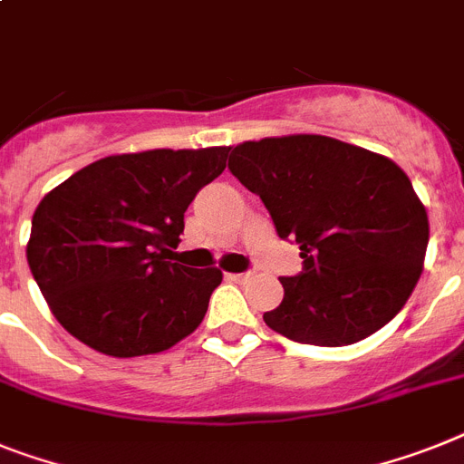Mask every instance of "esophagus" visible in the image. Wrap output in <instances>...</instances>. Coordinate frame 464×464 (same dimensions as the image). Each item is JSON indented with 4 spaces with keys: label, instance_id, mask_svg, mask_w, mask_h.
I'll list each match as a JSON object with an SVG mask.
<instances>
[{
    "label": "esophagus",
    "instance_id": "esophagus-1",
    "mask_svg": "<svg viewBox=\"0 0 464 464\" xmlns=\"http://www.w3.org/2000/svg\"><path fill=\"white\" fill-rule=\"evenodd\" d=\"M232 282H248V279L254 277V273H235V275H227Z\"/></svg>",
    "mask_w": 464,
    "mask_h": 464
}]
</instances>
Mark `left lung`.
I'll return each mask as SVG.
<instances>
[{"mask_svg": "<svg viewBox=\"0 0 464 464\" xmlns=\"http://www.w3.org/2000/svg\"><path fill=\"white\" fill-rule=\"evenodd\" d=\"M229 170L258 194L304 270L263 320L313 346H348L392 323L422 275L430 220L411 178L386 156L323 135L244 141Z\"/></svg>", "mask_w": 464, "mask_h": 464, "instance_id": "8db88e82", "label": "left lung"}]
</instances>
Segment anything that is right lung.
<instances>
[{"mask_svg":"<svg viewBox=\"0 0 464 464\" xmlns=\"http://www.w3.org/2000/svg\"><path fill=\"white\" fill-rule=\"evenodd\" d=\"M229 147L106 156L61 182L33 216L28 266L53 317L113 358L160 353L189 336L223 273L172 263L197 191Z\"/></svg>","mask_w":464,"mask_h":464,"instance_id":"obj_1","label":"right lung"}]
</instances>
